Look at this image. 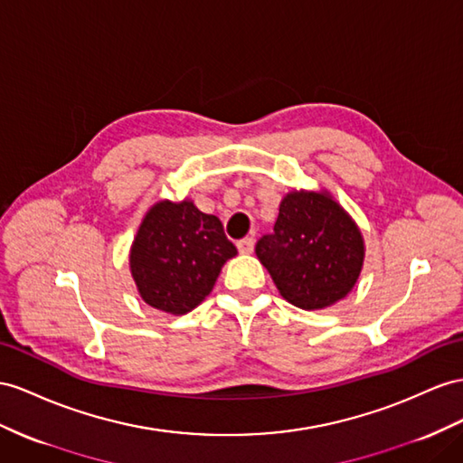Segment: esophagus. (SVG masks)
<instances>
[{
  "mask_svg": "<svg viewBox=\"0 0 463 463\" xmlns=\"http://www.w3.org/2000/svg\"><path fill=\"white\" fill-rule=\"evenodd\" d=\"M236 246H239L241 254H252L254 252V239H242L236 242Z\"/></svg>",
  "mask_w": 463,
  "mask_h": 463,
  "instance_id": "esophagus-1",
  "label": "esophagus"
}]
</instances>
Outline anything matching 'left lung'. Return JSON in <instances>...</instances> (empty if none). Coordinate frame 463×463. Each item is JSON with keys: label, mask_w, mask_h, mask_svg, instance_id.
I'll list each match as a JSON object with an SVG mask.
<instances>
[{"label": "left lung", "mask_w": 463, "mask_h": 463, "mask_svg": "<svg viewBox=\"0 0 463 463\" xmlns=\"http://www.w3.org/2000/svg\"><path fill=\"white\" fill-rule=\"evenodd\" d=\"M256 256L283 299L318 311L354 289L365 244L360 227L333 194L291 189L279 203L274 234L258 241Z\"/></svg>", "instance_id": "1"}]
</instances>
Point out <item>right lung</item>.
<instances>
[{"mask_svg": "<svg viewBox=\"0 0 463 463\" xmlns=\"http://www.w3.org/2000/svg\"><path fill=\"white\" fill-rule=\"evenodd\" d=\"M236 246L215 215L192 199L154 203L130 244L128 268L140 299L168 315L194 311L213 291Z\"/></svg>", "mask_w": 463, "mask_h": 463, "instance_id": "1", "label": "right lung"}]
</instances>
